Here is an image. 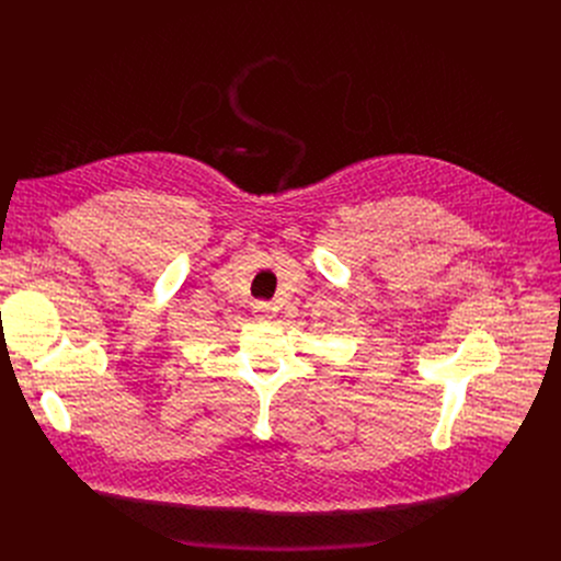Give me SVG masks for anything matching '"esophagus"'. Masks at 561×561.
Wrapping results in <instances>:
<instances>
[{
	"label": "esophagus",
	"mask_w": 561,
	"mask_h": 561,
	"mask_svg": "<svg viewBox=\"0 0 561 561\" xmlns=\"http://www.w3.org/2000/svg\"><path fill=\"white\" fill-rule=\"evenodd\" d=\"M253 312H255L257 317H262V319H271L273 312H275V308H273V304H268V301H255Z\"/></svg>",
	"instance_id": "1"
}]
</instances>
